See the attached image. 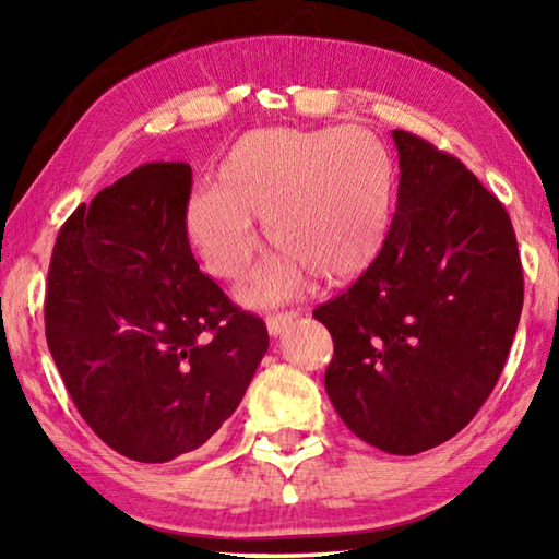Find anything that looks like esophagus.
Here are the masks:
<instances>
[{"mask_svg": "<svg viewBox=\"0 0 559 559\" xmlns=\"http://www.w3.org/2000/svg\"><path fill=\"white\" fill-rule=\"evenodd\" d=\"M296 318H300V310H288V313H281V316H269L266 325H269L271 337H278L283 330H286V325H290Z\"/></svg>", "mask_w": 559, "mask_h": 559, "instance_id": "1", "label": "esophagus"}]
</instances>
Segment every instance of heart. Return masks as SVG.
<instances>
[{
    "label": "heart",
    "instance_id": "heart-1",
    "mask_svg": "<svg viewBox=\"0 0 559 559\" xmlns=\"http://www.w3.org/2000/svg\"><path fill=\"white\" fill-rule=\"evenodd\" d=\"M394 165L362 128H269L236 143L216 189H194L185 234L216 278H239L259 249L253 219L283 253L241 288L249 306H276L306 286L308 273L343 283L382 251L390 229Z\"/></svg>",
    "mask_w": 559,
    "mask_h": 559
}]
</instances>
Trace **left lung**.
I'll return each instance as SVG.
<instances>
[{"label":"left lung","mask_w":559,"mask_h":559,"mask_svg":"<svg viewBox=\"0 0 559 559\" xmlns=\"http://www.w3.org/2000/svg\"><path fill=\"white\" fill-rule=\"evenodd\" d=\"M382 251L313 310L333 335L325 390L345 427L414 456L466 427L493 392L523 310L510 216L466 165L412 132Z\"/></svg>","instance_id":"obj_1"}]
</instances>
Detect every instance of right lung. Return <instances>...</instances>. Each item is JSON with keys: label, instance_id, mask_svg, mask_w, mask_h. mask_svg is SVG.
<instances>
[{"label": "right lung", "instance_id": "obj_1", "mask_svg": "<svg viewBox=\"0 0 559 559\" xmlns=\"http://www.w3.org/2000/svg\"><path fill=\"white\" fill-rule=\"evenodd\" d=\"M187 163H147L61 226L46 343L75 409L122 456L165 463L236 412L269 349L263 320L204 276L185 234Z\"/></svg>", "mask_w": 559, "mask_h": 559}]
</instances>
